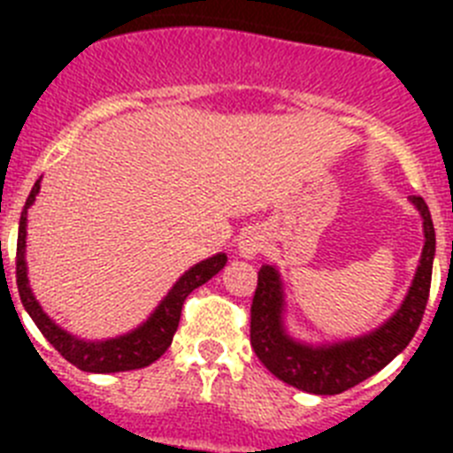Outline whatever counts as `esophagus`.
<instances>
[{
	"instance_id": "obj_1",
	"label": "esophagus",
	"mask_w": 453,
	"mask_h": 453,
	"mask_svg": "<svg viewBox=\"0 0 453 453\" xmlns=\"http://www.w3.org/2000/svg\"><path fill=\"white\" fill-rule=\"evenodd\" d=\"M261 247H263L261 238H258L254 231H250V234L242 238V242H240V254L245 256V258H254V256L261 251Z\"/></svg>"
}]
</instances>
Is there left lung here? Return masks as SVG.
I'll return each instance as SVG.
<instances>
[{"mask_svg":"<svg viewBox=\"0 0 453 453\" xmlns=\"http://www.w3.org/2000/svg\"><path fill=\"white\" fill-rule=\"evenodd\" d=\"M411 202L418 206L424 219V250L413 286L397 313L363 338L329 347H308L288 338L281 324V279L272 265L261 267L251 302L250 338L256 356L276 379L313 395H340L383 370L406 349L429 302L435 256V231L429 206L418 195H411Z\"/></svg>","mask_w":453,"mask_h":453,"instance_id":"1","label":"left lung"}]
</instances>
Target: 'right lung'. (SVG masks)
Wrapping results in <instances>:
<instances>
[{
  "instance_id": "1",
  "label": "right lung",
  "mask_w": 453,
  "mask_h": 453,
  "mask_svg": "<svg viewBox=\"0 0 453 453\" xmlns=\"http://www.w3.org/2000/svg\"><path fill=\"white\" fill-rule=\"evenodd\" d=\"M40 190V179L35 186L31 188V195L24 203L22 218H19V231H18V254H15V281H18L19 299H22L27 313L35 322L42 335L51 342L58 354L70 361L72 365H77L83 372H97V374H108V372H127V370H140L147 367L161 358L172 345L174 331L181 319V308L186 297L195 288L203 286L208 279H213L224 265H226V256L218 254L213 258L197 263V265L188 270L186 274L174 283L167 297L163 299L161 306L156 308L154 315L147 319L142 326H138L131 334L122 335L115 340H104V342H83L74 335L65 334L61 326H56L38 306L35 297L31 295L29 279H27V263H24V247H27V208L34 203L35 195Z\"/></svg>"
}]
</instances>
